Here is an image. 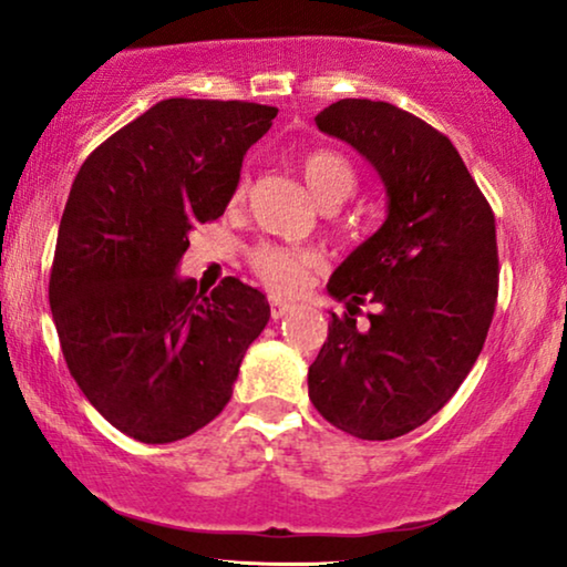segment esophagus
<instances>
[{
	"instance_id": "1",
	"label": "esophagus",
	"mask_w": 567,
	"mask_h": 567,
	"mask_svg": "<svg viewBox=\"0 0 567 567\" xmlns=\"http://www.w3.org/2000/svg\"><path fill=\"white\" fill-rule=\"evenodd\" d=\"M293 309H297V305H293V301H284V299H278V297H270V315H274V320H281V317L293 312Z\"/></svg>"
}]
</instances>
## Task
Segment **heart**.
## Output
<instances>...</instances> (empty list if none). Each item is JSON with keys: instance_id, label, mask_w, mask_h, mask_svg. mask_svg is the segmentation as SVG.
I'll return each mask as SVG.
<instances>
[{"instance_id": "1", "label": "heart", "mask_w": 567, "mask_h": 567, "mask_svg": "<svg viewBox=\"0 0 567 567\" xmlns=\"http://www.w3.org/2000/svg\"><path fill=\"white\" fill-rule=\"evenodd\" d=\"M301 175L315 193V198L322 206L343 204L351 196L355 177L353 169L348 165L343 154L330 150L309 152L301 159ZM245 196V183L237 185L235 200ZM252 268L262 281H266L274 291L291 293L305 289L309 278H312L317 268V258L307 250H293V247H278V245H260L252 250Z\"/></svg>"}]
</instances>
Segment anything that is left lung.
<instances>
[{"label":"left lung","instance_id":"obj_1","mask_svg":"<svg viewBox=\"0 0 567 567\" xmlns=\"http://www.w3.org/2000/svg\"><path fill=\"white\" fill-rule=\"evenodd\" d=\"M315 123L374 167L386 216L330 276L348 312H330L309 400L355 439H398L452 400L483 351L498 297L495 216L454 144L415 115L338 100ZM363 300L378 309L355 329Z\"/></svg>","mask_w":567,"mask_h":567}]
</instances>
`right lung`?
<instances>
[{"label":"right lung","mask_w":567,"mask_h":567,"mask_svg":"<svg viewBox=\"0 0 567 567\" xmlns=\"http://www.w3.org/2000/svg\"><path fill=\"white\" fill-rule=\"evenodd\" d=\"M278 107L169 97L97 146L69 190L49 299L66 367L100 415L144 444L221 413L270 320L266 293L177 274L196 224L219 219Z\"/></svg>","instance_id":"right-lung-1"}]
</instances>
